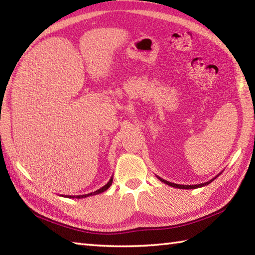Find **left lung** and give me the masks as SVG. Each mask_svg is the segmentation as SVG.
Segmentation results:
<instances>
[{
  "mask_svg": "<svg viewBox=\"0 0 255 255\" xmlns=\"http://www.w3.org/2000/svg\"><path fill=\"white\" fill-rule=\"evenodd\" d=\"M219 175V174H218ZM217 175V176H218ZM217 176H215L213 180H210V181H208V182H205V183H202V184H196V185H180V184H175V183H171V182H169V181H165V180H163V178L162 177H160V176H156L159 178V180L161 181V182H163L164 184H166V185H170V186H172V187H175V188H181V189H193V188H198V187H203V186H206V185H208V184H210L211 182H213L215 178H217Z\"/></svg>",
  "mask_w": 255,
  "mask_h": 255,
  "instance_id": "left-lung-1",
  "label": "left lung"
}]
</instances>
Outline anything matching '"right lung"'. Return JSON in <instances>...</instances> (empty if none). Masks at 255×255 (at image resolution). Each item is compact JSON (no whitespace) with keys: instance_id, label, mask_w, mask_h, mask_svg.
<instances>
[{"instance_id":"add662e5","label":"right lung","mask_w":255,"mask_h":255,"mask_svg":"<svg viewBox=\"0 0 255 255\" xmlns=\"http://www.w3.org/2000/svg\"><path fill=\"white\" fill-rule=\"evenodd\" d=\"M112 183H113V176L111 177V180L108 181V183L106 184V185L101 187L100 189H97V191H95V192H92V193H89V194H84V195H77V196H74V195H66V196H64V195H60V196L67 197V198H85V197H89V196H94V195L101 194V193H103V192L107 191V189L111 187Z\"/></svg>"}]
</instances>
